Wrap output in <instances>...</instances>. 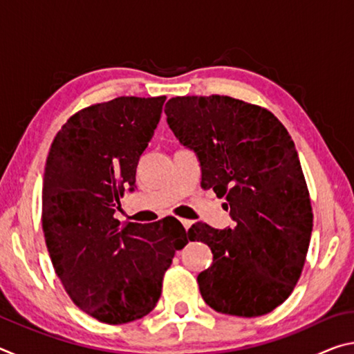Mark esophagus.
I'll list each match as a JSON object with an SVG mask.
<instances>
[{
    "label": "esophagus",
    "instance_id": "34e87169",
    "mask_svg": "<svg viewBox=\"0 0 354 354\" xmlns=\"http://www.w3.org/2000/svg\"><path fill=\"white\" fill-rule=\"evenodd\" d=\"M181 223H183V226L185 227V231H189V227L192 226V223H194V221H192V220H185V218H181Z\"/></svg>",
    "mask_w": 354,
    "mask_h": 354
}]
</instances>
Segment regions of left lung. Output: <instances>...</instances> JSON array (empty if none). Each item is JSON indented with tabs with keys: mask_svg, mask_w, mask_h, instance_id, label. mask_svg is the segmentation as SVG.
Masks as SVG:
<instances>
[{
	"mask_svg": "<svg viewBox=\"0 0 354 354\" xmlns=\"http://www.w3.org/2000/svg\"><path fill=\"white\" fill-rule=\"evenodd\" d=\"M165 115L198 158L201 187L225 196L234 220L225 230L201 221L189 230L214 254L196 278L201 297L221 314L272 313L295 287L313 232L295 143L272 112L231 97H176Z\"/></svg>",
	"mask_w": 354,
	"mask_h": 354,
	"instance_id": "left-lung-1",
	"label": "left lung"
}]
</instances>
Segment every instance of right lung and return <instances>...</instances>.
Returning <instances> with one entry per match:
<instances>
[{"mask_svg":"<svg viewBox=\"0 0 354 354\" xmlns=\"http://www.w3.org/2000/svg\"><path fill=\"white\" fill-rule=\"evenodd\" d=\"M165 97H118L80 111L46 158L41 226L48 253L77 308L103 323L142 319L187 239L175 217L154 223L113 218L136 189V169L158 127Z\"/></svg>","mask_w":354,"mask_h":354,"instance_id":"add662e5","label":"right lung"}]
</instances>
